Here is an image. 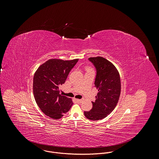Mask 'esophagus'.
<instances>
[{"instance_id": "esophagus-1", "label": "esophagus", "mask_w": 159, "mask_h": 159, "mask_svg": "<svg viewBox=\"0 0 159 159\" xmlns=\"http://www.w3.org/2000/svg\"><path fill=\"white\" fill-rule=\"evenodd\" d=\"M76 101H77L78 102L80 103V102H82V99H76Z\"/></svg>"}]
</instances>
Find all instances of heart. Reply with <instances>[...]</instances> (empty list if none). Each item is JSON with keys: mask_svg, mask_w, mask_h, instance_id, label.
Segmentation results:
<instances>
[{"mask_svg": "<svg viewBox=\"0 0 159 159\" xmlns=\"http://www.w3.org/2000/svg\"><path fill=\"white\" fill-rule=\"evenodd\" d=\"M87 70H88V71H89V70H91L90 68H87Z\"/></svg>", "mask_w": 159, "mask_h": 159, "instance_id": "1", "label": "heart"}]
</instances>
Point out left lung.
Here are the masks:
<instances>
[{"instance_id":"obj_1","label":"left lung","mask_w":159,"mask_h":159,"mask_svg":"<svg viewBox=\"0 0 159 159\" xmlns=\"http://www.w3.org/2000/svg\"><path fill=\"white\" fill-rule=\"evenodd\" d=\"M94 65L96 75L94 87L98 91L93 107L84 111L85 117L91 120L105 118L115 108L120 94V80L116 67L106 59L93 57L88 59Z\"/></svg>"}]
</instances>
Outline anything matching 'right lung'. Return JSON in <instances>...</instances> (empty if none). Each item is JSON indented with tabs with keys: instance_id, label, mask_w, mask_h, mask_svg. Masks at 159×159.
Masks as SVG:
<instances>
[{
	"instance_id": "1",
	"label": "right lung",
	"mask_w": 159,
	"mask_h": 159,
	"mask_svg": "<svg viewBox=\"0 0 159 159\" xmlns=\"http://www.w3.org/2000/svg\"><path fill=\"white\" fill-rule=\"evenodd\" d=\"M78 59L64 61L51 59L42 65L34 76L33 91L35 101L47 116L60 119L71 108V99L60 94V87L65 81Z\"/></svg>"
}]
</instances>
